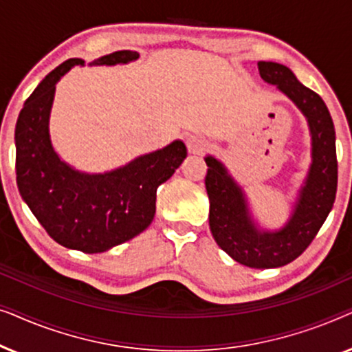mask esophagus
<instances>
[{"label":"esophagus","instance_id":"obj_1","mask_svg":"<svg viewBox=\"0 0 352 352\" xmlns=\"http://www.w3.org/2000/svg\"><path fill=\"white\" fill-rule=\"evenodd\" d=\"M186 146L189 153H200L206 147V141L199 136H189L186 139Z\"/></svg>","mask_w":352,"mask_h":352}]
</instances>
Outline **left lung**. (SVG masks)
Wrapping results in <instances>:
<instances>
[{
  "label": "left lung",
  "mask_w": 352,
  "mask_h": 352,
  "mask_svg": "<svg viewBox=\"0 0 352 352\" xmlns=\"http://www.w3.org/2000/svg\"><path fill=\"white\" fill-rule=\"evenodd\" d=\"M264 83L277 86L305 115L311 136V163L298 189L290 218L278 229H264L250 210L247 192L228 166L206 155L205 177L210 199V230L230 258L254 269L280 267L296 259L314 240L333 206L338 184L335 126L319 94L301 85L288 67L258 62Z\"/></svg>",
  "instance_id": "left-lung-1"
}]
</instances>
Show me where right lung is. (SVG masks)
<instances>
[{"instance_id":"right-lung-1","label":"right lung","mask_w":352,"mask_h":352,"mask_svg":"<svg viewBox=\"0 0 352 352\" xmlns=\"http://www.w3.org/2000/svg\"><path fill=\"white\" fill-rule=\"evenodd\" d=\"M136 51H117L89 65L129 64ZM83 59L60 64L25 100L16 123L17 187L35 218L62 247L102 253L146 230L155 216L157 187L187 157L184 142L144 153L105 173L76 170L62 160L51 141L50 118L56 85Z\"/></svg>"}]
</instances>
